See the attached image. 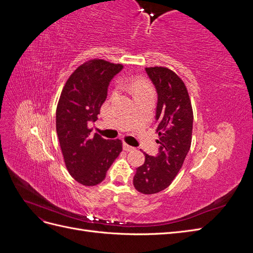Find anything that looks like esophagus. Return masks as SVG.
Segmentation results:
<instances>
[{"label":"esophagus","mask_w":253,"mask_h":253,"mask_svg":"<svg viewBox=\"0 0 253 253\" xmlns=\"http://www.w3.org/2000/svg\"><path fill=\"white\" fill-rule=\"evenodd\" d=\"M135 148H133V147H131V145H128L127 143H124V150L125 151H126V152H131V151H133Z\"/></svg>","instance_id":"esophagus-1"}]
</instances>
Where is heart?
I'll list each match as a JSON object with an SVG mask.
<instances>
[{"instance_id":"b5f03b06","label":"heart","mask_w":253,"mask_h":253,"mask_svg":"<svg viewBox=\"0 0 253 253\" xmlns=\"http://www.w3.org/2000/svg\"><path fill=\"white\" fill-rule=\"evenodd\" d=\"M117 84L120 87L128 89L134 95V97L147 93H153V88L150 82L140 77L122 78L117 81Z\"/></svg>"}]
</instances>
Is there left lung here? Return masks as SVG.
<instances>
[{"label": "left lung", "instance_id": "left-lung-1", "mask_svg": "<svg viewBox=\"0 0 253 253\" xmlns=\"http://www.w3.org/2000/svg\"><path fill=\"white\" fill-rule=\"evenodd\" d=\"M145 72L158 95L159 152L157 156L144 153V164L136 169L133 183L138 192L154 194L169 187L181 169L192 140L193 111L185 83L173 71L154 66L145 67Z\"/></svg>", "mask_w": 253, "mask_h": 253}]
</instances>
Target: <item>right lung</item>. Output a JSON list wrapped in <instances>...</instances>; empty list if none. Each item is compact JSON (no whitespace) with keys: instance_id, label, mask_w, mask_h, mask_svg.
Returning a JSON list of instances; mask_svg holds the SVG:
<instances>
[{"instance_id":"obj_1","label":"right lung","mask_w":253,"mask_h":253,"mask_svg":"<svg viewBox=\"0 0 253 253\" xmlns=\"http://www.w3.org/2000/svg\"><path fill=\"white\" fill-rule=\"evenodd\" d=\"M124 65L91 59L67 79L56 111V128L66 169L83 186H96L122 151L120 139L109 140L87 125L96 121L108 87Z\"/></svg>"}]
</instances>
